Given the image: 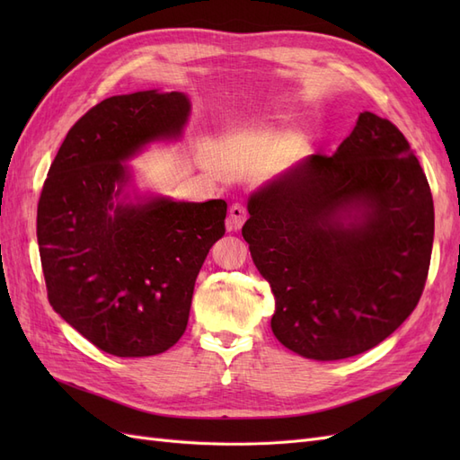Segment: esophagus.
<instances>
[{"instance_id":"34e87169","label":"esophagus","mask_w":460,"mask_h":460,"mask_svg":"<svg viewBox=\"0 0 460 460\" xmlns=\"http://www.w3.org/2000/svg\"><path fill=\"white\" fill-rule=\"evenodd\" d=\"M247 218V208H245V205L243 203H234L232 207H230V228H234V230H238L242 225H243V220Z\"/></svg>"}]
</instances>
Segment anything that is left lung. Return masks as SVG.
Wrapping results in <instances>:
<instances>
[{"label": "left lung", "mask_w": 460, "mask_h": 460, "mask_svg": "<svg viewBox=\"0 0 460 460\" xmlns=\"http://www.w3.org/2000/svg\"><path fill=\"white\" fill-rule=\"evenodd\" d=\"M242 228L270 284L276 340L314 360L365 353L420 301L434 243L426 174L394 122L358 115L333 155L259 188Z\"/></svg>", "instance_id": "1"}]
</instances>
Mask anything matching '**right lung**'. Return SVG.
<instances>
[{"mask_svg":"<svg viewBox=\"0 0 460 460\" xmlns=\"http://www.w3.org/2000/svg\"><path fill=\"white\" fill-rule=\"evenodd\" d=\"M188 117L180 92L107 97L68 130L41 188L36 234L49 305L109 355H159L182 338L201 264L225 235V199H122L124 161L178 137Z\"/></svg>","mask_w":460,"mask_h":460,"instance_id":"obj_1","label":"right lung"}]
</instances>
